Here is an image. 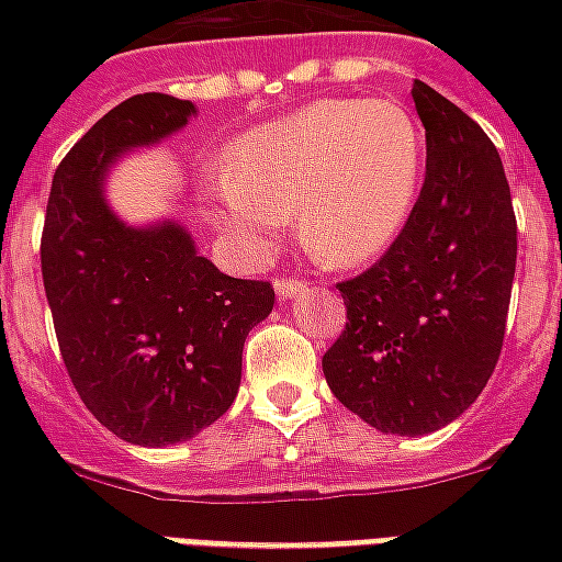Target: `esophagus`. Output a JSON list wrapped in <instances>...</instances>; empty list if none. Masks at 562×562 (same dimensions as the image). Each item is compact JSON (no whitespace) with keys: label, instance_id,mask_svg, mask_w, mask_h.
Returning <instances> with one entry per match:
<instances>
[{"label":"esophagus","instance_id":"34e87169","mask_svg":"<svg viewBox=\"0 0 562 562\" xmlns=\"http://www.w3.org/2000/svg\"><path fill=\"white\" fill-rule=\"evenodd\" d=\"M310 292V285L301 280H277V294H280V301H292V297H297V294Z\"/></svg>","mask_w":562,"mask_h":562}]
</instances>
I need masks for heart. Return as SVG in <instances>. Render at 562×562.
I'll return each instance as SVG.
<instances>
[{"label": "heart", "instance_id": "heart-1", "mask_svg": "<svg viewBox=\"0 0 562 562\" xmlns=\"http://www.w3.org/2000/svg\"><path fill=\"white\" fill-rule=\"evenodd\" d=\"M422 173V126L403 104L325 99L234 147L210 216L246 256H265L297 203L301 244L330 268H355L401 237Z\"/></svg>", "mask_w": 562, "mask_h": 562}]
</instances>
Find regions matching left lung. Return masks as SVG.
Masks as SVG:
<instances>
[{
    "label": "left lung",
    "mask_w": 562,
    "mask_h": 562,
    "mask_svg": "<svg viewBox=\"0 0 562 562\" xmlns=\"http://www.w3.org/2000/svg\"><path fill=\"white\" fill-rule=\"evenodd\" d=\"M422 195L376 265L337 289L346 330L322 358L334 397L382 434L424 436L470 409L506 334L518 225L482 126L422 80Z\"/></svg>",
    "instance_id": "1"
}]
</instances>
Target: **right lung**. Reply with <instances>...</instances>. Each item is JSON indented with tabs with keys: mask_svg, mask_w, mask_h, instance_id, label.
<instances>
[{
	"mask_svg": "<svg viewBox=\"0 0 562 562\" xmlns=\"http://www.w3.org/2000/svg\"><path fill=\"white\" fill-rule=\"evenodd\" d=\"M192 116L165 92L116 104L59 161L44 216V292L68 376L132 446L186 442L228 413L246 334L273 310L270 282L225 277L180 222L128 225L108 204L116 161Z\"/></svg>",
	"mask_w": 562,
	"mask_h": 562,
	"instance_id": "right-lung-1",
	"label": "right lung"
}]
</instances>
